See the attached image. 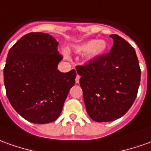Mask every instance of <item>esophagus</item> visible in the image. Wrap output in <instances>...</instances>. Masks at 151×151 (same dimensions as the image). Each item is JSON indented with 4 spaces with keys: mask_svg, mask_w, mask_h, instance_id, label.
<instances>
[{
    "mask_svg": "<svg viewBox=\"0 0 151 151\" xmlns=\"http://www.w3.org/2000/svg\"><path fill=\"white\" fill-rule=\"evenodd\" d=\"M80 78H81V76H80L79 75H77L76 77V84H78V83L80 82Z\"/></svg>",
    "mask_w": 151,
    "mask_h": 151,
    "instance_id": "obj_1",
    "label": "esophagus"
}]
</instances>
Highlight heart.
I'll return each mask as SVG.
<instances>
[{
	"label": "heart",
	"mask_w": 151,
	"mask_h": 151,
	"mask_svg": "<svg viewBox=\"0 0 151 151\" xmlns=\"http://www.w3.org/2000/svg\"><path fill=\"white\" fill-rule=\"evenodd\" d=\"M107 47V44L104 40H89L86 42H83L82 44L76 46L75 47L77 52H86L89 51V54L90 57H96L102 54L105 51ZM63 55L65 58H67V53L65 51H63Z\"/></svg>",
	"instance_id": "b5f03b06"
}]
</instances>
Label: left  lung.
I'll use <instances>...</instances> for the list:
<instances>
[{"label":"left lung","mask_w":151,"mask_h":151,"mask_svg":"<svg viewBox=\"0 0 151 151\" xmlns=\"http://www.w3.org/2000/svg\"><path fill=\"white\" fill-rule=\"evenodd\" d=\"M110 38L113 39L110 52L76 66L87 113L98 122L122 117L135 101L141 81L134 47L117 34Z\"/></svg>","instance_id":"obj_1"}]
</instances>
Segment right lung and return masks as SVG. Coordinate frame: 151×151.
I'll return each mask as SVG.
<instances>
[{
  "instance_id": "right-lung-1",
  "label": "right lung",
  "mask_w": 151,
  "mask_h": 151,
  "mask_svg": "<svg viewBox=\"0 0 151 151\" xmlns=\"http://www.w3.org/2000/svg\"><path fill=\"white\" fill-rule=\"evenodd\" d=\"M58 46L48 34L29 33L8 52L4 68L6 96L14 110L30 122L57 120L75 85V70L66 73L58 70L62 59Z\"/></svg>"
}]
</instances>
